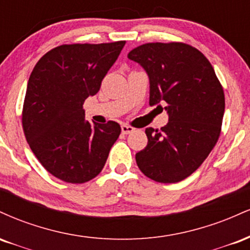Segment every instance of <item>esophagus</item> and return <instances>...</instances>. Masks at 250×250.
Returning a JSON list of instances; mask_svg holds the SVG:
<instances>
[{"label":"esophagus","mask_w":250,"mask_h":250,"mask_svg":"<svg viewBox=\"0 0 250 250\" xmlns=\"http://www.w3.org/2000/svg\"><path fill=\"white\" fill-rule=\"evenodd\" d=\"M121 129H122V133L125 134V135L133 133V131L135 130L134 127H131V125H121Z\"/></svg>","instance_id":"1"}]
</instances>
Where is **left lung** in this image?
Wrapping results in <instances>:
<instances>
[{"label":"left lung","mask_w":250,"mask_h":250,"mask_svg":"<svg viewBox=\"0 0 250 250\" xmlns=\"http://www.w3.org/2000/svg\"><path fill=\"white\" fill-rule=\"evenodd\" d=\"M150 82L149 104L166 103L169 122L146 129L148 145L135 156L140 170L160 183L185 180L215 147L225 114V93L208 59L187 43H146L129 51Z\"/></svg>","instance_id":"1"}]
</instances>
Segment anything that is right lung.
<instances>
[{"label": "right lung", "mask_w": 250, "mask_h": 250, "mask_svg": "<svg viewBox=\"0 0 250 250\" xmlns=\"http://www.w3.org/2000/svg\"><path fill=\"white\" fill-rule=\"evenodd\" d=\"M125 41L62 44L31 71L22 127L40 163L57 179L84 183L101 173L121 133L115 121H85L83 103L95 95Z\"/></svg>", "instance_id": "1"}]
</instances>
